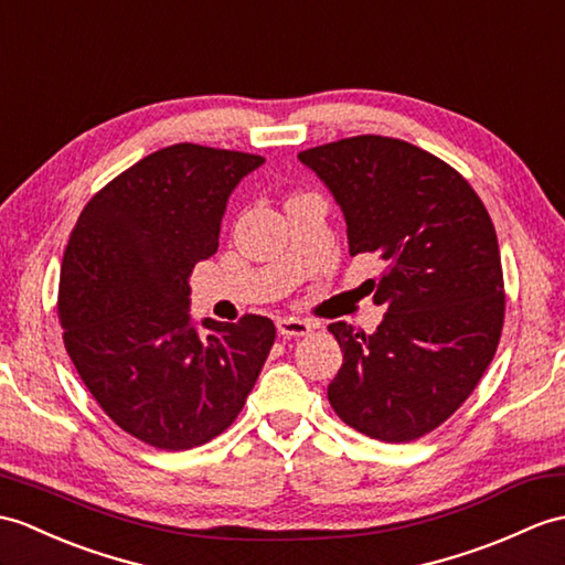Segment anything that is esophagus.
<instances>
[{
	"instance_id": "esophagus-1",
	"label": "esophagus",
	"mask_w": 565,
	"mask_h": 565,
	"mask_svg": "<svg viewBox=\"0 0 565 565\" xmlns=\"http://www.w3.org/2000/svg\"><path fill=\"white\" fill-rule=\"evenodd\" d=\"M277 330L281 337L291 339V337H306L315 330V324L308 320H296V318H281L277 320Z\"/></svg>"
}]
</instances>
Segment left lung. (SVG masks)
Instances as JSON below:
<instances>
[{"label": "left lung", "instance_id": "8db88e82", "mask_svg": "<svg viewBox=\"0 0 565 565\" xmlns=\"http://www.w3.org/2000/svg\"><path fill=\"white\" fill-rule=\"evenodd\" d=\"M342 206L349 253H373L387 306L373 334L332 322L344 363L327 387L351 428L409 443L460 409L501 342L505 294L487 206L409 141L361 135L298 153Z\"/></svg>", "mask_w": 565, "mask_h": 565}]
</instances>
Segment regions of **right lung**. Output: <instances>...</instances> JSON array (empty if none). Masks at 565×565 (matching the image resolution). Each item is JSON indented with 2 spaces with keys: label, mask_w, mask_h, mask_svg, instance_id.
Wrapping results in <instances>:
<instances>
[{
  "label": "right lung",
  "mask_w": 565,
  "mask_h": 565,
  "mask_svg": "<svg viewBox=\"0 0 565 565\" xmlns=\"http://www.w3.org/2000/svg\"><path fill=\"white\" fill-rule=\"evenodd\" d=\"M262 156L173 143L90 196L64 250L57 312L78 377L113 422L190 450L238 418L277 337L262 315L190 318V274L218 247L235 185Z\"/></svg>",
  "instance_id": "right-lung-1"
}]
</instances>
